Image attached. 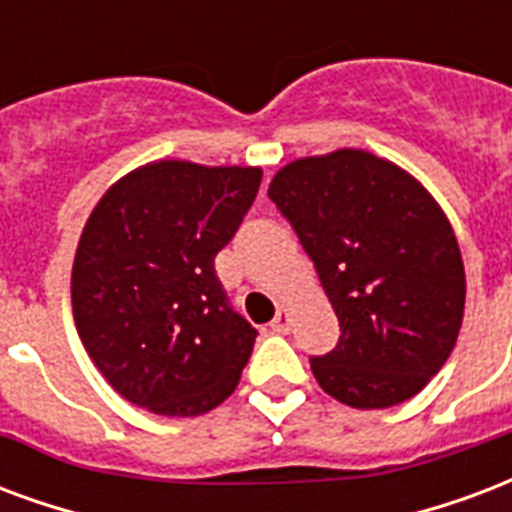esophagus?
<instances>
[{"instance_id": "obj_1", "label": "esophagus", "mask_w": 512, "mask_h": 512, "mask_svg": "<svg viewBox=\"0 0 512 512\" xmlns=\"http://www.w3.org/2000/svg\"><path fill=\"white\" fill-rule=\"evenodd\" d=\"M272 332L278 334H288V329H291V313H288V307H280L278 315L272 318Z\"/></svg>"}]
</instances>
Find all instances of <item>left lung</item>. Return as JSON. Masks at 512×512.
<instances>
[{"instance_id": "obj_1", "label": "left lung", "mask_w": 512, "mask_h": 512, "mask_svg": "<svg viewBox=\"0 0 512 512\" xmlns=\"http://www.w3.org/2000/svg\"><path fill=\"white\" fill-rule=\"evenodd\" d=\"M270 199L297 232L340 321L310 367L343 405L416 397L451 356L464 315V264L440 205L416 178L367 151L291 161Z\"/></svg>"}]
</instances>
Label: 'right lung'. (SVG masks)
Wrapping results in <instances>:
<instances>
[{
  "label": "right lung",
  "mask_w": 512,
  "mask_h": 512,
  "mask_svg": "<svg viewBox=\"0 0 512 512\" xmlns=\"http://www.w3.org/2000/svg\"><path fill=\"white\" fill-rule=\"evenodd\" d=\"M259 186V167L153 161L94 207L72 264L75 326L132 405L191 418L240 383L259 332L229 305L215 256Z\"/></svg>",
  "instance_id": "right-lung-1"
}]
</instances>
